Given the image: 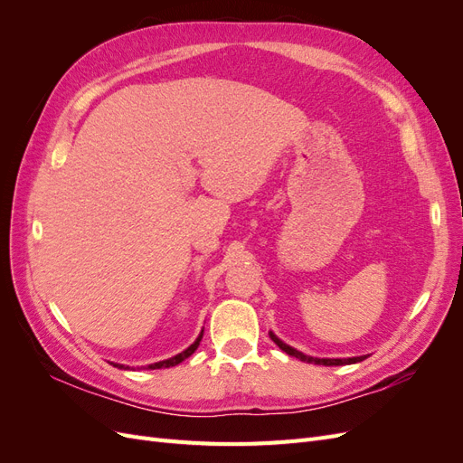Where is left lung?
Returning <instances> with one entry per match:
<instances>
[{
	"label": "left lung",
	"instance_id": "left-lung-1",
	"mask_svg": "<svg viewBox=\"0 0 463 463\" xmlns=\"http://www.w3.org/2000/svg\"><path fill=\"white\" fill-rule=\"evenodd\" d=\"M270 338L272 342L282 349V352H286L288 355L291 357H298L299 361H305V363H315V365H325V367H335V365H352V363H359L363 359H367V355H361V357H347V359H318V357H311V355H305L301 352H298L296 347H291L288 344H284L282 340L278 338V335L274 332H270Z\"/></svg>",
	"mask_w": 463,
	"mask_h": 463
}]
</instances>
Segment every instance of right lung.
Returning a JSON list of instances; mask_svg holds the SVG:
<instances>
[{
  "instance_id": "1",
  "label": "right lung",
  "mask_w": 463,
  "mask_h": 463,
  "mask_svg": "<svg viewBox=\"0 0 463 463\" xmlns=\"http://www.w3.org/2000/svg\"><path fill=\"white\" fill-rule=\"evenodd\" d=\"M201 338H203V332H201V335L197 340H194L185 352H181V354H177V355H174V357H170V359H164V361H158V363H152V365H148L146 369H167V367H175V365H179L181 361H185L187 357H191L193 354H194V349L199 347V344H201ZM114 367H119V369H128L125 365H114Z\"/></svg>"
}]
</instances>
